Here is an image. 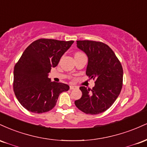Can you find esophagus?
<instances>
[{"mask_svg":"<svg viewBox=\"0 0 147 147\" xmlns=\"http://www.w3.org/2000/svg\"><path fill=\"white\" fill-rule=\"evenodd\" d=\"M77 88V86H70V90H73V89Z\"/></svg>","mask_w":147,"mask_h":147,"instance_id":"obj_1","label":"esophagus"}]
</instances>
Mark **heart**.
<instances>
[{"label": "heart", "instance_id": "heart-1", "mask_svg": "<svg viewBox=\"0 0 147 147\" xmlns=\"http://www.w3.org/2000/svg\"><path fill=\"white\" fill-rule=\"evenodd\" d=\"M79 53H81V52H77V53H76V54H79Z\"/></svg>", "mask_w": 147, "mask_h": 147}]
</instances>
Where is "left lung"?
Listing matches in <instances>:
<instances>
[{
	"label": "left lung",
	"mask_w": 147,
	"mask_h": 147,
	"mask_svg": "<svg viewBox=\"0 0 147 147\" xmlns=\"http://www.w3.org/2000/svg\"><path fill=\"white\" fill-rule=\"evenodd\" d=\"M77 48L87 55L86 75L95 80L92 89L79 88L82 96L75 106L86 114L97 115L109 109L122 88L123 69L112 49L100 41H77Z\"/></svg>",
	"instance_id": "1"
}]
</instances>
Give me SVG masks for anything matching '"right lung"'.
<instances>
[{
    "label": "right lung",
    "mask_w": 147,
    "mask_h": 147,
    "mask_svg": "<svg viewBox=\"0 0 147 147\" xmlns=\"http://www.w3.org/2000/svg\"><path fill=\"white\" fill-rule=\"evenodd\" d=\"M73 43L40 38L25 49L14 66L13 82L15 95L25 109L35 113L48 112L60 94L69 90L67 84L51 82L48 73Z\"/></svg>",
    "instance_id": "obj_1"
}]
</instances>
